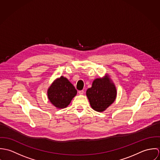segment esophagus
I'll return each instance as SVG.
<instances>
[{
    "mask_svg": "<svg viewBox=\"0 0 160 160\" xmlns=\"http://www.w3.org/2000/svg\"><path fill=\"white\" fill-rule=\"evenodd\" d=\"M84 91L83 90H82V91H78V93H79L80 95H82V94L84 93Z\"/></svg>",
    "mask_w": 160,
    "mask_h": 160,
    "instance_id": "1",
    "label": "esophagus"
}]
</instances>
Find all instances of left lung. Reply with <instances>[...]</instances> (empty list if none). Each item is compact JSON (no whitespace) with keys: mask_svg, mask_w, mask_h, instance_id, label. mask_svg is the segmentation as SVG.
<instances>
[{"mask_svg":"<svg viewBox=\"0 0 160 160\" xmlns=\"http://www.w3.org/2000/svg\"><path fill=\"white\" fill-rule=\"evenodd\" d=\"M92 108L98 112L105 110L114 102L116 90L108 76L96 79L92 83L91 88L86 91Z\"/></svg>","mask_w":160,"mask_h":160,"instance_id":"obj_1","label":"left lung"}]
</instances>
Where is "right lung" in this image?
<instances>
[{
  "label": "right lung",
  "instance_id": "1",
  "mask_svg": "<svg viewBox=\"0 0 160 160\" xmlns=\"http://www.w3.org/2000/svg\"><path fill=\"white\" fill-rule=\"evenodd\" d=\"M76 93L74 86L63 76L56 79L47 92L50 102L58 108H66Z\"/></svg>",
  "mask_w": 160,
  "mask_h": 160
}]
</instances>
